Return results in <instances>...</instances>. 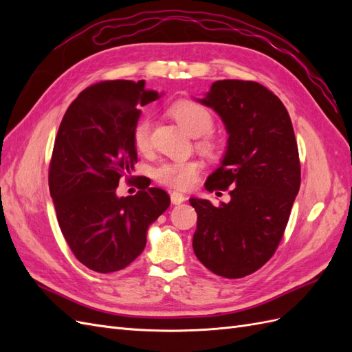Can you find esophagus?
I'll return each mask as SVG.
<instances>
[{"label": "esophagus", "mask_w": 352, "mask_h": 352, "mask_svg": "<svg viewBox=\"0 0 352 352\" xmlns=\"http://www.w3.org/2000/svg\"><path fill=\"white\" fill-rule=\"evenodd\" d=\"M170 199H172V204L179 206V204H182V202L186 199V197L184 194L177 192V190H175V192H172V195H170Z\"/></svg>", "instance_id": "obj_1"}]
</instances>
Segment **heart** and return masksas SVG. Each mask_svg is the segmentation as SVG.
<instances>
[{
  "mask_svg": "<svg viewBox=\"0 0 352 352\" xmlns=\"http://www.w3.org/2000/svg\"><path fill=\"white\" fill-rule=\"evenodd\" d=\"M168 114L184 127L189 135H204V138L198 142V148L204 151L207 155L214 157L220 153L221 145L220 141L214 136L206 135L208 133L214 119L211 111L197 101L182 100L172 104L168 107ZM151 129L153 123L148 117H144L138 122L132 132V141L135 148L140 153H148L151 150ZM202 163L195 158H179V160H167L160 163L154 168V177L162 185L176 188V189H188L192 186L197 180L198 173L201 172Z\"/></svg>",
  "mask_w": 352,
  "mask_h": 352,
  "instance_id": "heart-1",
  "label": "heart"
}]
</instances>
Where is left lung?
<instances>
[{
	"label": "left lung",
	"mask_w": 352,
	"mask_h": 352,
	"mask_svg": "<svg viewBox=\"0 0 352 352\" xmlns=\"http://www.w3.org/2000/svg\"><path fill=\"white\" fill-rule=\"evenodd\" d=\"M225 123L229 144L206 188L230 201L214 207L190 198L197 211L192 247L217 276L241 279L261 269L278 250L301 185V164L283 102L252 80H217L204 100Z\"/></svg>",
	"instance_id": "1"
}]
</instances>
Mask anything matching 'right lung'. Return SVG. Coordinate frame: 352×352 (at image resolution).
<instances>
[{
  "label": "right lung",
  "instance_id": "obj_1",
  "mask_svg": "<svg viewBox=\"0 0 352 352\" xmlns=\"http://www.w3.org/2000/svg\"><path fill=\"white\" fill-rule=\"evenodd\" d=\"M158 98L145 80H101L82 91L63 117L50 160L48 184L60 229L74 257L97 273L127 267L146 230L170 206L166 190L138 177L135 195L117 198L138 162L132 141L140 105Z\"/></svg>",
  "mask_w": 352,
  "mask_h": 352
}]
</instances>
